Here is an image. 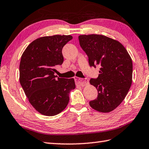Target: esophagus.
Masks as SVG:
<instances>
[{
    "label": "esophagus",
    "instance_id": "obj_1",
    "mask_svg": "<svg viewBox=\"0 0 149 149\" xmlns=\"http://www.w3.org/2000/svg\"><path fill=\"white\" fill-rule=\"evenodd\" d=\"M75 82H76V84H78V85L81 86H85V85H86V84H88V81L83 80L81 78H78V77L75 78Z\"/></svg>",
    "mask_w": 149,
    "mask_h": 149
}]
</instances>
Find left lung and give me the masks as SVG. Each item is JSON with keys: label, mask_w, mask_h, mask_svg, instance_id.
I'll return each mask as SVG.
<instances>
[{"label": "left lung", "mask_w": 149, "mask_h": 149, "mask_svg": "<svg viewBox=\"0 0 149 149\" xmlns=\"http://www.w3.org/2000/svg\"><path fill=\"white\" fill-rule=\"evenodd\" d=\"M78 38L90 66L100 68L98 77L90 81L98 92L97 99L89 102L90 106L100 112H111L124 100L132 84V59L117 40L97 34Z\"/></svg>", "instance_id": "8db88e82"}]
</instances>
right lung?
Returning a JSON list of instances; mask_svg holds the SVG:
<instances>
[{
    "instance_id": "1",
    "label": "right lung",
    "mask_w": 149,
    "mask_h": 149,
    "mask_svg": "<svg viewBox=\"0 0 149 149\" xmlns=\"http://www.w3.org/2000/svg\"><path fill=\"white\" fill-rule=\"evenodd\" d=\"M72 36L55 35L34 40L26 48L19 66V81L28 101L37 112L53 116L65 109L69 94L75 88L74 78L55 75L61 65L63 46Z\"/></svg>"
}]
</instances>
